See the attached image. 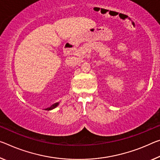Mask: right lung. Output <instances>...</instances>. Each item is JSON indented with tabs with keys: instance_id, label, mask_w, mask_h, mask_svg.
Wrapping results in <instances>:
<instances>
[{
	"instance_id": "1",
	"label": "right lung",
	"mask_w": 160,
	"mask_h": 160,
	"mask_svg": "<svg viewBox=\"0 0 160 160\" xmlns=\"http://www.w3.org/2000/svg\"><path fill=\"white\" fill-rule=\"evenodd\" d=\"M58 103H55L54 105H52V106H50V108H47L46 109V110H52V109H53V108H56L57 106H58Z\"/></svg>"
}]
</instances>
